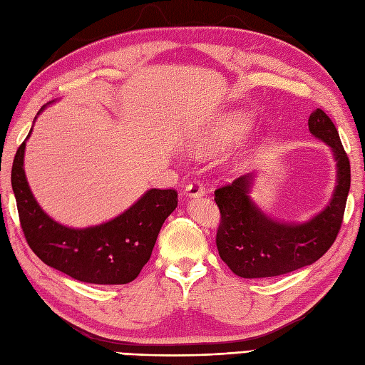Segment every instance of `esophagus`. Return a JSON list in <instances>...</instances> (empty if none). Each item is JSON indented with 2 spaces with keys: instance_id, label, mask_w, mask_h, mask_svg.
<instances>
[{
  "instance_id": "esophagus-1",
  "label": "esophagus",
  "mask_w": 365,
  "mask_h": 365,
  "mask_svg": "<svg viewBox=\"0 0 365 365\" xmlns=\"http://www.w3.org/2000/svg\"><path fill=\"white\" fill-rule=\"evenodd\" d=\"M185 195L190 196V197L204 196L205 195V187L200 182L195 180V182H191L187 188H185Z\"/></svg>"
}]
</instances>
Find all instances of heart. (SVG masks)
<instances>
[{
    "instance_id": "b5f03b06",
    "label": "heart",
    "mask_w": 365,
    "mask_h": 365,
    "mask_svg": "<svg viewBox=\"0 0 365 365\" xmlns=\"http://www.w3.org/2000/svg\"><path fill=\"white\" fill-rule=\"evenodd\" d=\"M252 127V115L245 111L227 113L213 131V139L220 144L240 141Z\"/></svg>"
}]
</instances>
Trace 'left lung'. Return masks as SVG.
I'll list each match as a JSON object with an SVG mask.
<instances>
[{
    "instance_id": "1",
    "label": "left lung",
    "mask_w": 365,
    "mask_h": 365,
    "mask_svg": "<svg viewBox=\"0 0 365 365\" xmlns=\"http://www.w3.org/2000/svg\"><path fill=\"white\" fill-rule=\"evenodd\" d=\"M309 130L327 143L337 161V187L329 205L304 224L277 222L247 196L252 174L215 190L221 220L216 247L222 262L240 277H273L311 265L336 242L342 226L351 170L339 131L320 108L309 115Z\"/></svg>"
}]
</instances>
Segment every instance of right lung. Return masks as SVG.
Masks as SVG:
<instances>
[{"instance_id": "1", "label": "right lung", "mask_w": 365, "mask_h": 365, "mask_svg": "<svg viewBox=\"0 0 365 365\" xmlns=\"http://www.w3.org/2000/svg\"><path fill=\"white\" fill-rule=\"evenodd\" d=\"M23 155L25 143L15 153L11 182L23 235L37 257L81 282L119 285L136 279L150 259L163 222L175 210L177 191L149 190L118 218L96 227L71 229L53 221L36 202Z\"/></svg>"}]
</instances>
